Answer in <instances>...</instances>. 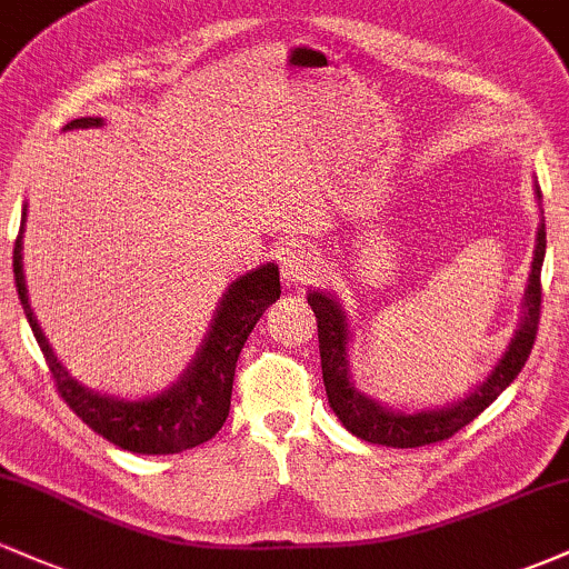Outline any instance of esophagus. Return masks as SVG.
I'll use <instances>...</instances> for the list:
<instances>
[{"label":"esophagus","instance_id":"obj_1","mask_svg":"<svg viewBox=\"0 0 569 569\" xmlns=\"http://www.w3.org/2000/svg\"><path fill=\"white\" fill-rule=\"evenodd\" d=\"M318 276V257L305 248H291L280 257V278L286 286H305Z\"/></svg>","mask_w":569,"mask_h":569}]
</instances>
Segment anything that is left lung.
Masks as SVG:
<instances>
[{
  "label": "left lung",
  "mask_w": 569,
  "mask_h": 569,
  "mask_svg": "<svg viewBox=\"0 0 569 569\" xmlns=\"http://www.w3.org/2000/svg\"><path fill=\"white\" fill-rule=\"evenodd\" d=\"M535 194L540 200L538 187H535ZM543 257L546 224L540 221L538 238H535L532 272L530 280H527L525 302H521V323L511 342H508V350L502 352L498 367L489 371L487 380L476 385L462 401L447 403L441 409L411 411V415L409 411L382 407L380 401H375V398H369L356 388V382L350 380L348 361L350 326L342 305L326 291L307 293V305L312 307L318 318V348H321L326 396H329V407L335 409L339 422L358 439L396 449H415L426 447V443L452 439L457 430L473 422L516 380V375H519L525 361L530 358L540 321V267H543Z\"/></svg>",
  "instance_id": "obj_1"
}]
</instances>
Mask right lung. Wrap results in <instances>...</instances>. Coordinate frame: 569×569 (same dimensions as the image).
<instances>
[{"mask_svg":"<svg viewBox=\"0 0 569 569\" xmlns=\"http://www.w3.org/2000/svg\"><path fill=\"white\" fill-rule=\"evenodd\" d=\"M101 122V117H80V120H71L63 130L98 128ZM23 224L26 208L21 232L12 248L18 297H21L26 321L34 331L50 375H53L58 393L69 403V409L98 436L136 455H179L213 439L230 415L234 363H238L240 350L262 312L280 297L278 264L267 262L232 280L217 307L206 342L200 345L198 356L179 377V382L162 390L160 396L126 401V398L101 396L77 382L58 361L44 331L39 329L23 278Z\"/></svg>","mask_w":569,"mask_h":569,"instance_id":"add662e5","label":"right lung"}]
</instances>
